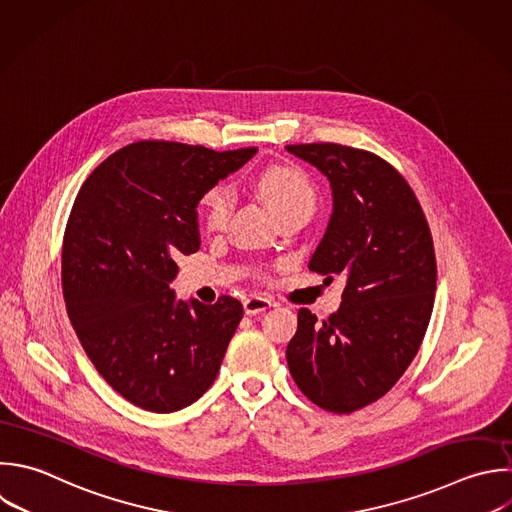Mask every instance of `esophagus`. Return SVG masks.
<instances>
[{
	"mask_svg": "<svg viewBox=\"0 0 512 512\" xmlns=\"http://www.w3.org/2000/svg\"><path fill=\"white\" fill-rule=\"evenodd\" d=\"M272 306H274V302L268 300V298H264V296H250V298L244 300V312H246L248 316L260 314V312H264V310H268V308H272Z\"/></svg>",
	"mask_w": 512,
	"mask_h": 512,
	"instance_id": "34e87169",
	"label": "esophagus"
}]
</instances>
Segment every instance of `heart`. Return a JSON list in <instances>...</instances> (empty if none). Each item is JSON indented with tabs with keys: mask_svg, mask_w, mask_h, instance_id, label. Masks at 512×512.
I'll return each instance as SVG.
<instances>
[{
	"mask_svg": "<svg viewBox=\"0 0 512 512\" xmlns=\"http://www.w3.org/2000/svg\"><path fill=\"white\" fill-rule=\"evenodd\" d=\"M256 190L266 198L278 216L290 212H310L316 206V192L308 176L290 166H268L254 178ZM232 206V196L226 186L210 188L202 198L204 222L210 230L226 224Z\"/></svg>",
	"mask_w": 512,
	"mask_h": 512,
	"instance_id": "1",
	"label": "heart"
}]
</instances>
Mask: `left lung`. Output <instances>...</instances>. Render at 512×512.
<instances>
[{"mask_svg": "<svg viewBox=\"0 0 512 512\" xmlns=\"http://www.w3.org/2000/svg\"><path fill=\"white\" fill-rule=\"evenodd\" d=\"M286 150L332 188L334 210L308 268L346 278L330 318L298 310L286 360L308 400L348 414L382 398L416 356L434 304V244L412 188L380 156L332 142Z\"/></svg>", "mask_w": 512, "mask_h": 512, "instance_id": "8db88e82", "label": "left lung"}]
</instances>
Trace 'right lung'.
<instances>
[{"label": "right lung", "mask_w": 512, "mask_h": 512, "mask_svg": "<svg viewBox=\"0 0 512 512\" xmlns=\"http://www.w3.org/2000/svg\"><path fill=\"white\" fill-rule=\"evenodd\" d=\"M258 148L142 140L80 188L62 248L70 322L102 378L132 404L174 412L216 380L244 312L232 296L178 302L176 256L200 248L202 196Z\"/></svg>", "instance_id": "1"}]
</instances>
